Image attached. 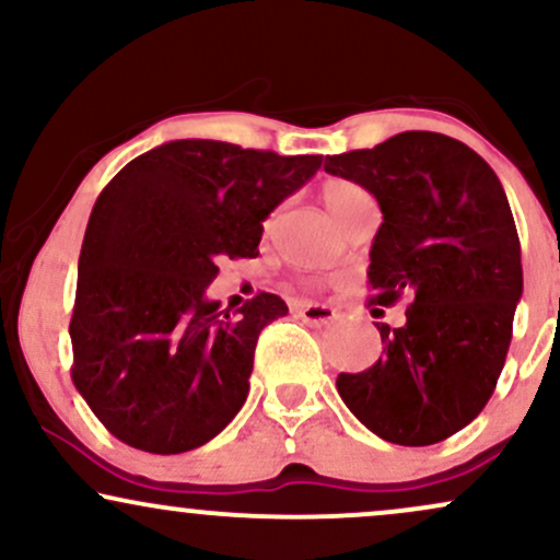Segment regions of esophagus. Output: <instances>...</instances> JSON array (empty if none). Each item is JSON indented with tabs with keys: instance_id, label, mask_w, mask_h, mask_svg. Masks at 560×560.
I'll list each match as a JSON object with an SVG mask.
<instances>
[{
	"instance_id": "34e87169",
	"label": "esophagus",
	"mask_w": 560,
	"mask_h": 560,
	"mask_svg": "<svg viewBox=\"0 0 560 560\" xmlns=\"http://www.w3.org/2000/svg\"><path fill=\"white\" fill-rule=\"evenodd\" d=\"M294 313L307 324H331L337 320L339 313L329 305H318V302H302V305L294 307Z\"/></svg>"
}]
</instances>
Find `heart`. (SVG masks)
<instances>
[{
    "label": "heart",
    "instance_id": "obj_1",
    "mask_svg": "<svg viewBox=\"0 0 560 560\" xmlns=\"http://www.w3.org/2000/svg\"><path fill=\"white\" fill-rule=\"evenodd\" d=\"M320 197H324V205L329 208V213L337 223H342L347 215H352L355 210L374 202L369 189H363L355 182H347V178H329V182L320 186Z\"/></svg>",
    "mask_w": 560,
    "mask_h": 560
}]
</instances>
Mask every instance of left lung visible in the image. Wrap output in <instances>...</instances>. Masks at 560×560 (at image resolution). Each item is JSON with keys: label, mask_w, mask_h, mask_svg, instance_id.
Segmentation results:
<instances>
[{"label": "left lung", "mask_w": 560, "mask_h": 560, "mask_svg": "<svg viewBox=\"0 0 560 560\" xmlns=\"http://www.w3.org/2000/svg\"><path fill=\"white\" fill-rule=\"evenodd\" d=\"M324 171L361 184L382 208L371 302L410 298L405 326L376 324L384 355L337 376L339 397L395 445L447 440L492 397L522 300V244L500 178L471 147L434 131L326 158Z\"/></svg>", "instance_id": "8db88e82"}]
</instances>
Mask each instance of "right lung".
Masks as SVG:
<instances>
[{
	"label": "right lung",
	"instance_id": "right-lung-1",
	"mask_svg": "<svg viewBox=\"0 0 560 560\" xmlns=\"http://www.w3.org/2000/svg\"><path fill=\"white\" fill-rule=\"evenodd\" d=\"M320 163L178 139L102 189L81 244L70 376L113 436L176 455L240 413L260 331L289 307L258 292L229 316L205 289L221 258H258L262 221Z\"/></svg>",
	"mask_w": 560,
	"mask_h": 560
}]
</instances>
